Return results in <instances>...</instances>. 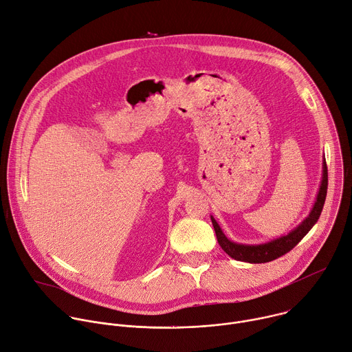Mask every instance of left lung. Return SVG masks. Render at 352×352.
I'll return each instance as SVG.
<instances>
[{
    "label": "left lung",
    "mask_w": 352,
    "mask_h": 352,
    "mask_svg": "<svg viewBox=\"0 0 352 352\" xmlns=\"http://www.w3.org/2000/svg\"><path fill=\"white\" fill-rule=\"evenodd\" d=\"M326 194H327V166H326V160H324L320 188H319V192H318V197H316V201L314 204L311 214L301 222V225H298L289 234L278 237L276 240H272L269 243H263V244H256V245L251 244L250 245V244L234 243L223 234L221 226L214 219V217H210V221H212L219 245L229 256H232L236 261H243V262H250V263H265V262H270L278 256L287 254L307 236V233L314 228V225L318 222V219L320 217L323 204L326 199Z\"/></svg>",
    "instance_id": "8db88e82"
}]
</instances>
